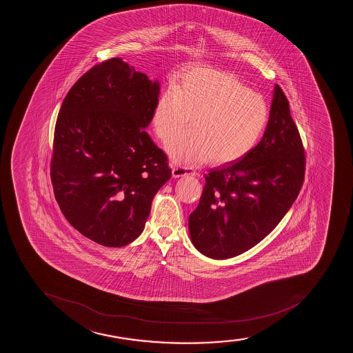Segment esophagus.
I'll use <instances>...</instances> for the list:
<instances>
[{"mask_svg": "<svg viewBox=\"0 0 353 353\" xmlns=\"http://www.w3.org/2000/svg\"><path fill=\"white\" fill-rule=\"evenodd\" d=\"M198 173L195 172L191 167L186 166H173L172 168V175L173 178H180V176H185V175H196Z\"/></svg>", "mask_w": 353, "mask_h": 353, "instance_id": "esophagus-1", "label": "esophagus"}]
</instances>
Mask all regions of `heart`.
Segmentation results:
<instances>
[{
	"label": "heart",
	"mask_w": 353,
	"mask_h": 353,
	"mask_svg": "<svg viewBox=\"0 0 353 353\" xmlns=\"http://www.w3.org/2000/svg\"><path fill=\"white\" fill-rule=\"evenodd\" d=\"M193 130L168 147L176 163L211 159L228 165L251 152L270 120V107L236 77L215 69H190L155 102L152 123L162 141H172L190 126Z\"/></svg>",
	"instance_id": "1"
}]
</instances>
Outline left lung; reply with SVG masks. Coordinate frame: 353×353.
Returning <instances> with one entry per match:
<instances>
[{
  "label": "left lung",
  "mask_w": 353,
  "mask_h": 353,
  "mask_svg": "<svg viewBox=\"0 0 353 353\" xmlns=\"http://www.w3.org/2000/svg\"><path fill=\"white\" fill-rule=\"evenodd\" d=\"M304 146L286 95L274 87L263 137L239 161L211 170L188 219L192 243L213 259L239 256L268 236L296 201L305 178Z\"/></svg>",
  "instance_id": "8db88e82"
}]
</instances>
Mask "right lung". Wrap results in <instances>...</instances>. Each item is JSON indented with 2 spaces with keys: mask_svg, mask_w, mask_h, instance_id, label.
<instances>
[{
  "mask_svg": "<svg viewBox=\"0 0 353 353\" xmlns=\"http://www.w3.org/2000/svg\"><path fill=\"white\" fill-rule=\"evenodd\" d=\"M160 85L120 57L97 63L69 90L54 130L50 179L69 223L107 248L143 231L172 175L146 128Z\"/></svg>",
  "mask_w": 353,
  "mask_h": 353,
  "instance_id": "add662e5",
  "label": "right lung"
}]
</instances>
